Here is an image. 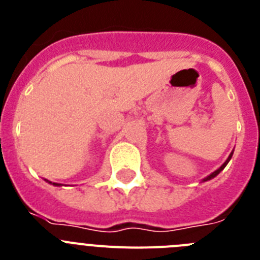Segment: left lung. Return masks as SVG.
<instances>
[{"label": "left lung", "mask_w": 260, "mask_h": 260, "mask_svg": "<svg viewBox=\"0 0 260 260\" xmlns=\"http://www.w3.org/2000/svg\"><path fill=\"white\" fill-rule=\"evenodd\" d=\"M232 155H233V152H232V153H231V155H229L228 160H226V161H225V162H224V164H222V165H221V167H220V168H219V169H217V171H215V172H213V173H212V174H210V176H208V177H206V178H204V180H203V181H208V180H211V178H213V177H216V176H217V174H219V173H220V172H221V171H222V169H224V168H225V167H226V164H228V162H229V160H231V158H232Z\"/></svg>", "instance_id": "1"}]
</instances>
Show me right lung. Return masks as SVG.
I'll return each mask as SVG.
<instances>
[{
	"label": "right lung",
	"mask_w": 260,
	"mask_h": 260,
	"mask_svg": "<svg viewBox=\"0 0 260 260\" xmlns=\"http://www.w3.org/2000/svg\"><path fill=\"white\" fill-rule=\"evenodd\" d=\"M53 185H57V183H53Z\"/></svg>",
	"instance_id": "right-lung-1"
}]
</instances>
